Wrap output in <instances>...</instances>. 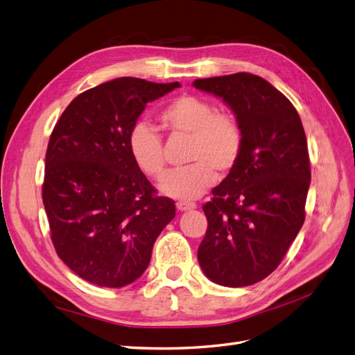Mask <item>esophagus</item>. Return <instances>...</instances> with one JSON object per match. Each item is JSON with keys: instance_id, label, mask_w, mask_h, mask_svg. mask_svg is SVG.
<instances>
[{"instance_id": "obj_1", "label": "esophagus", "mask_w": 355, "mask_h": 355, "mask_svg": "<svg viewBox=\"0 0 355 355\" xmlns=\"http://www.w3.org/2000/svg\"><path fill=\"white\" fill-rule=\"evenodd\" d=\"M176 207L180 211H188V210H194L197 207L196 202H189V201H178L176 202Z\"/></svg>"}]
</instances>
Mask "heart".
Segmentation results:
<instances>
[{"mask_svg":"<svg viewBox=\"0 0 355 355\" xmlns=\"http://www.w3.org/2000/svg\"><path fill=\"white\" fill-rule=\"evenodd\" d=\"M159 121L171 135L191 136L188 159L192 164L168 171L159 182L164 196L185 201L198 198L216 182V170L228 173L237 164L244 142L241 124L232 114L216 111L211 102L198 96H179L159 112ZM127 146L144 175L158 179L164 173L163 139L154 125L136 123Z\"/></svg>","mask_w":355,"mask_h":355,"instance_id":"b5f03b06","label":"heart"}]
</instances>
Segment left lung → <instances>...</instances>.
I'll use <instances>...</instances> for the list:
<instances>
[{
  "instance_id": "left-lung-1",
  "label": "left lung",
  "mask_w": 355,
  "mask_h": 355,
  "mask_svg": "<svg viewBox=\"0 0 355 355\" xmlns=\"http://www.w3.org/2000/svg\"><path fill=\"white\" fill-rule=\"evenodd\" d=\"M196 89L218 96L243 128V151L202 206L206 237L198 247L213 283L244 287L280 265L305 220L311 182L302 121L286 96L249 72L202 78Z\"/></svg>"
}]
</instances>
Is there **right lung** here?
<instances>
[{
	"mask_svg": "<svg viewBox=\"0 0 355 355\" xmlns=\"http://www.w3.org/2000/svg\"><path fill=\"white\" fill-rule=\"evenodd\" d=\"M180 84L123 77L78 94L50 136L42 202L58 256L85 282L124 287L141 277L175 218L128 153L148 102Z\"/></svg>",
	"mask_w": 355,
	"mask_h": 355,
	"instance_id": "1",
	"label": "right lung"
}]
</instances>
